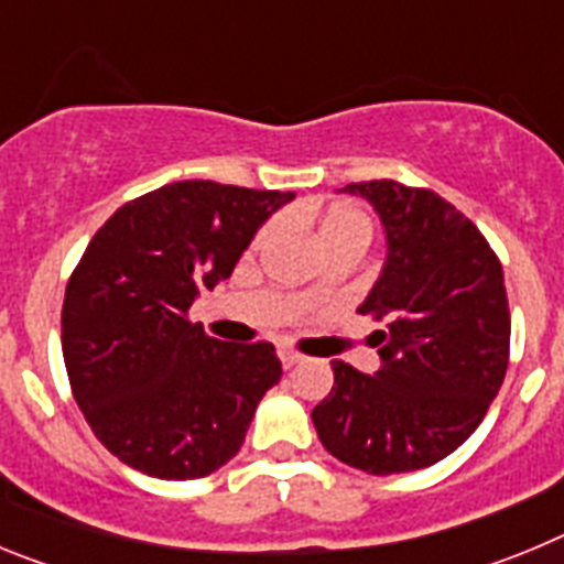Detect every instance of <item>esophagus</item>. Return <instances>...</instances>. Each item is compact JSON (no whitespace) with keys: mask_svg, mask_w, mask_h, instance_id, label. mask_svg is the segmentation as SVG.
Here are the masks:
<instances>
[{"mask_svg":"<svg viewBox=\"0 0 564 564\" xmlns=\"http://www.w3.org/2000/svg\"><path fill=\"white\" fill-rule=\"evenodd\" d=\"M279 361H282V367H285V370H291V367H296V364L302 361V356L293 350H282L279 352Z\"/></svg>","mask_w":564,"mask_h":564,"instance_id":"esophagus-1","label":"esophagus"}]
</instances>
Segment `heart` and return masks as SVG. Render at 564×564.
<instances>
[{"mask_svg": "<svg viewBox=\"0 0 564 564\" xmlns=\"http://www.w3.org/2000/svg\"><path fill=\"white\" fill-rule=\"evenodd\" d=\"M273 231H276V226L262 228L257 237V246H265ZM370 220H367L361 212L341 208V212L327 214L322 228H318V242H322V248L338 246V242H361V246H367V242H370Z\"/></svg>", "mask_w": 564, "mask_h": 564, "instance_id": "heart-1", "label": "heart"}]
</instances>
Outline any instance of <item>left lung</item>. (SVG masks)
Instances as JSON below:
<instances>
[{
	"instance_id": "obj_1",
	"label": "left lung",
	"mask_w": 564,
	"mask_h": 564,
	"mask_svg": "<svg viewBox=\"0 0 564 564\" xmlns=\"http://www.w3.org/2000/svg\"><path fill=\"white\" fill-rule=\"evenodd\" d=\"M387 234L381 276L358 313L387 322L370 336L372 376L333 361V390L313 410L318 441L367 475L443 460L486 417L508 370L511 313L502 265L477 226L430 188L350 183Z\"/></svg>"
}]
</instances>
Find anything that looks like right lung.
I'll return each instance as SVG.
<instances>
[{"instance_id":"right-lung-1","label":"right lung","mask_w":564,"mask_h":564,"mask_svg":"<svg viewBox=\"0 0 564 564\" xmlns=\"http://www.w3.org/2000/svg\"><path fill=\"white\" fill-rule=\"evenodd\" d=\"M293 192L181 181L129 200L89 239L67 282L62 350L98 441L161 480H194L239 452L282 378L273 344H226L188 322L200 288L231 276Z\"/></svg>"}]
</instances>
